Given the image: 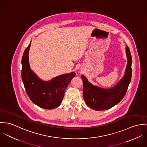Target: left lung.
<instances>
[{"instance_id":"left-lung-1","label":"left lung","mask_w":147,"mask_h":147,"mask_svg":"<svg viewBox=\"0 0 147 147\" xmlns=\"http://www.w3.org/2000/svg\"><path fill=\"white\" fill-rule=\"evenodd\" d=\"M127 64L123 78L114 87L105 89L95 86L82 75L83 84V98L86 104L95 111L107 110L114 107L126 95L132 75V57L128 46L126 47Z\"/></svg>"}]
</instances>
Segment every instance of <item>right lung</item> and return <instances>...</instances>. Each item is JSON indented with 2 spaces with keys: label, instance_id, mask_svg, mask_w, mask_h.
<instances>
[{
  "label": "right lung",
  "instance_id": "add662e5",
  "mask_svg": "<svg viewBox=\"0 0 147 147\" xmlns=\"http://www.w3.org/2000/svg\"><path fill=\"white\" fill-rule=\"evenodd\" d=\"M31 43L25 49L21 61V77L26 92L33 103L38 107L53 109L62 102L66 88L76 73L71 72L43 81L34 73L29 63V51Z\"/></svg>",
  "mask_w": 147,
  "mask_h": 147
}]
</instances>
